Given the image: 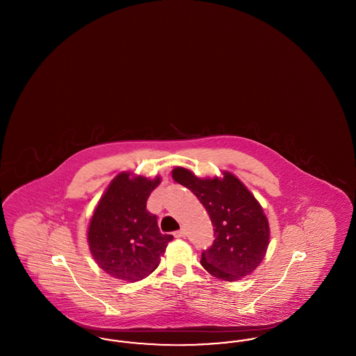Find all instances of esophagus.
<instances>
[{
	"instance_id": "1",
	"label": "esophagus",
	"mask_w": 356,
	"mask_h": 356,
	"mask_svg": "<svg viewBox=\"0 0 356 356\" xmlns=\"http://www.w3.org/2000/svg\"><path fill=\"white\" fill-rule=\"evenodd\" d=\"M173 236H175V237L186 236V229H184V228H180V229H179V231H175V232H173Z\"/></svg>"
}]
</instances>
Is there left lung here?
Listing matches in <instances>:
<instances>
[{"mask_svg": "<svg viewBox=\"0 0 356 356\" xmlns=\"http://www.w3.org/2000/svg\"><path fill=\"white\" fill-rule=\"evenodd\" d=\"M172 176L200 200L212 221L215 240L202 252L204 268L225 282L250 275L270 240L268 221L254 195L228 172L224 179H199L191 170L175 168Z\"/></svg>", "mask_w": 356, "mask_h": 356, "instance_id": "obj_1", "label": "left lung"}]
</instances>
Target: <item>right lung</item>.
<instances>
[{"label":"right lung","instance_id":"add662e5","mask_svg":"<svg viewBox=\"0 0 356 356\" xmlns=\"http://www.w3.org/2000/svg\"><path fill=\"white\" fill-rule=\"evenodd\" d=\"M160 177L148 180L120 173L97 205L88 231L96 263L111 276L137 282L154 271L172 235L160 232L147 202Z\"/></svg>","mask_w":356,"mask_h":356}]
</instances>
